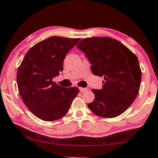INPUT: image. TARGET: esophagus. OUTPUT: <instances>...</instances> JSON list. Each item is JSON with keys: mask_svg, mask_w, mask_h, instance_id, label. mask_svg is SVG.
<instances>
[{"mask_svg": "<svg viewBox=\"0 0 158 158\" xmlns=\"http://www.w3.org/2000/svg\"><path fill=\"white\" fill-rule=\"evenodd\" d=\"M79 90H80V91H81V93H83L84 91H87V90H88V89H87V88H82V87H80Z\"/></svg>", "mask_w": 158, "mask_h": 158, "instance_id": "1", "label": "esophagus"}]
</instances>
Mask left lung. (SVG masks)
<instances>
[{"label": "left lung", "mask_w": 158, "mask_h": 158, "mask_svg": "<svg viewBox=\"0 0 158 158\" xmlns=\"http://www.w3.org/2000/svg\"><path fill=\"white\" fill-rule=\"evenodd\" d=\"M89 62L93 74L103 77L102 88L92 89L89 109L98 116L112 118L128 109L139 94L141 71L137 57L124 45L110 37L82 39L77 45Z\"/></svg>", "instance_id": "left-lung-1"}]
</instances>
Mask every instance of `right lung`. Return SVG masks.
Returning <instances> with one entry per match:
<instances>
[{
	"mask_svg": "<svg viewBox=\"0 0 158 158\" xmlns=\"http://www.w3.org/2000/svg\"><path fill=\"white\" fill-rule=\"evenodd\" d=\"M80 39L51 36L30 48L17 69V83L22 99L30 111L44 121L60 119L79 92L52 81L63 70V61Z\"/></svg>",
	"mask_w": 158,
	"mask_h": 158,
	"instance_id": "right-lung-1",
	"label": "right lung"
}]
</instances>
